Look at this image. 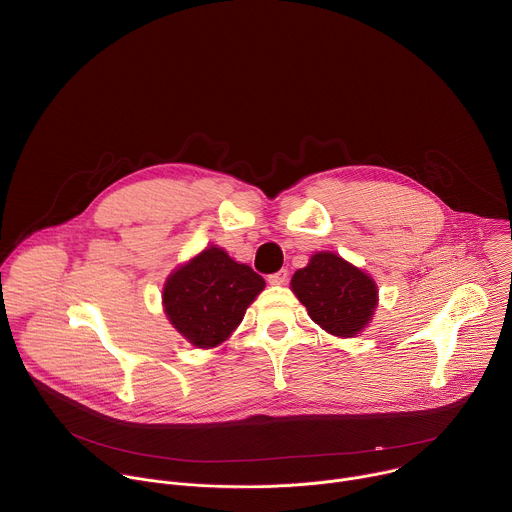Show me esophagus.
<instances>
[{"label":"esophagus","mask_w":512,"mask_h":512,"mask_svg":"<svg viewBox=\"0 0 512 512\" xmlns=\"http://www.w3.org/2000/svg\"><path fill=\"white\" fill-rule=\"evenodd\" d=\"M287 269H281V271H277V273H273V275H269V283L271 285H285L287 283Z\"/></svg>","instance_id":"obj_1"}]
</instances>
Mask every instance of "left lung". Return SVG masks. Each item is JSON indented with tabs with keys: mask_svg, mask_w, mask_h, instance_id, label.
Listing matches in <instances>:
<instances>
[{
	"mask_svg": "<svg viewBox=\"0 0 512 512\" xmlns=\"http://www.w3.org/2000/svg\"><path fill=\"white\" fill-rule=\"evenodd\" d=\"M289 285L308 316L338 338L360 334L371 324L379 304L375 279L332 251L314 253Z\"/></svg>",
	"mask_w": 512,
	"mask_h": 512,
	"instance_id": "8db88e82",
	"label": "left lung"
}]
</instances>
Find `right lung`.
<instances>
[{"label":"right lung","mask_w":512,"mask_h":512,"mask_svg":"<svg viewBox=\"0 0 512 512\" xmlns=\"http://www.w3.org/2000/svg\"><path fill=\"white\" fill-rule=\"evenodd\" d=\"M263 287L265 279L249 265L210 245L168 275L162 304L192 346L214 348L229 340Z\"/></svg>","instance_id":"obj_1"}]
</instances>
